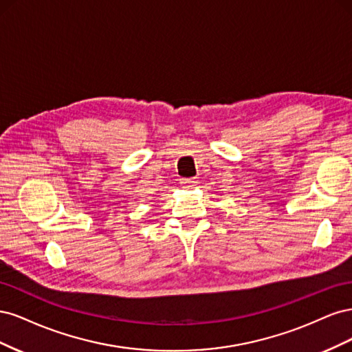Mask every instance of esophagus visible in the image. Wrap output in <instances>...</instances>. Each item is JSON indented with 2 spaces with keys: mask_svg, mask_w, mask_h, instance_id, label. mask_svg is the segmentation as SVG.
Returning a JSON list of instances; mask_svg holds the SVG:
<instances>
[{
  "mask_svg": "<svg viewBox=\"0 0 352 352\" xmlns=\"http://www.w3.org/2000/svg\"><path fill=\"white\" fill-rule=\"evenodd\" d=\"M180 185H182L184 188H195L197 180L195 179H182L180 180Z\"/></svg>",
  "mask_w": 352,
  "mask_h": 352,
  "instance_id": "1",
  "label": "esophagus"
}]
</instances>
